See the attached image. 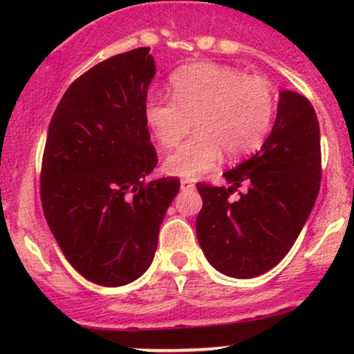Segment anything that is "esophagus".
I'll use <instances>...</instances> for the list:
<instances>
[{
    "label": "esophagus",
    "mask_w": 354,
    "mask_h": 354,
    "mask_svg": "<svg viewBox=\"0 0 354 354\" xmlns=\"http://www.w3.org/2000/svg\"><path fill=\"white\" fill-rule=\"evenodd\" d=\"M180 185H181V189H183V191H191V189H194V185H193V183H191L189 180H181Z\"/></svg>",
    "instance_id": "1"
}]
</instances>
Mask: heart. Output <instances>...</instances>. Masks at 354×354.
Instances as JSON below:
<instances>
[{
	"label": "heart",
	"mask_w": 354,
	"mask_h": 354,
	"mask_svg": "<svg viewBox=\"0 0 354 354\" xmlns=\"http://www.w3.org/2000/svg\"><path fill=\"white\" fill-rule=\"evenodd\" d=\"M173 98L151 95L143 115L163 148H174L189 133L196 135L165 160L171 176L196 180L216 166L223 151L231 160L251 154L263 145L273 124L276 95L263 76H246L230 66L194 63L169 78Z\"/></svg>",
	"instance_id": "heart-1"
}]
</instances>
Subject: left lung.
Segmentation results:
<instances>
[{
  "label": "left lung",
  "mask_w": 354,
  "mask_h": 354,
  "mask_svg": "<svg viewBox=\"0 0 354 354\" xmlns=\"http://www.w3.org/2000/svg\"><path fill=\"white\" fill-rule=\"evenodd\" d=\"M223 176L230 186L196 185L203 198L198 241L219 273L254 278L288 254L318 198L319 124L310 101L279 93L274 126L261 149ZM241 184L248 191L233 202L230 194Z\"/></svg>",
  "instance_id": "8db88e82"
}]
</instances>
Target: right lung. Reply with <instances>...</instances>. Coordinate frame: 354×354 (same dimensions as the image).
I'll use <instances>...</instances> for the list:
<instances>
[{
    "mask_svg": "<svg viewBox=\"0 0 354 354\" xmlns=\"http://www.w3.org/2000/svg\"><path fill=\"white\" fill-rule=\"evenodd\" d=\"M149 48L111 56L75 80L55 109L41 165L53 236L81 276L123 286L148 270L180 180L146 181L158 163L143 108Z\"/></svg>",
    "mask_w": 354,
    "mask_h": 354,
    "instance_id": "obj_1",
    "label": "right lung"
}]
</instances>
